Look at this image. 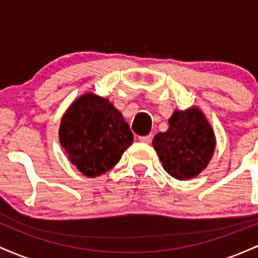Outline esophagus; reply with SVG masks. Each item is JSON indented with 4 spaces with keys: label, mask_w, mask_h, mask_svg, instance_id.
<instances>
[{
    "label": "esophagus",
    "mask_w": 258,
    "mask_h": 258,
    "mask_svg": "<svg viewBox=\"0 0 258 258\" xmlns=\"http://www.w3.org/2000/svg\"><path fill=\"white\" fill-rule=\"evenodd\" d=\"M138 139L141 142H143V143H150V142H152V136H150V135L141 136V137H139Z\"/></svg>",
    "instance_id": "esophagus-1"
}]
</instances>
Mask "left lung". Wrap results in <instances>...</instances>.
Listing matches in <instances>:
<instances>
[{
	"label": "left lung",
	"instance_id": "obj_1",
	"mask_svg": "<svg viewBox=\"0 0 258 258\" xmlns=\"http://www.w3.org/2000/svg\"><path fill=\"white\" fill-rule=\"evenodd\" d=\"M166 132L153 139L165 171L176 179L197 177L209 164L215 150V135L211 126L197 108L176 110L168 120Z\"/></svg>",
	"mask_w": 258,
	"mask_h": 258
}]
</instances>
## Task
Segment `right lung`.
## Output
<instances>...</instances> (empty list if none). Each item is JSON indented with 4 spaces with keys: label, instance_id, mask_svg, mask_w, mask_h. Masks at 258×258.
Instances as JSON below:
<instances>
[{
    "label": "right lung",
    "instance_id": "add662e5",
    "mask_svg": "<svg viewBox=\"0 0 258 258\" xmlns=\"http://www.w3.org/2000/svg\"><path fill=\"white\" fill-rule=\"evenodd\" d=\"M59 139L80 172L96 177L119 162L132 144L133 135L122 115L108 99L87 93L65 112Z\"/></svg>",
    "mask_w": 258,
    "mask_h": 258
}]
</instances>
